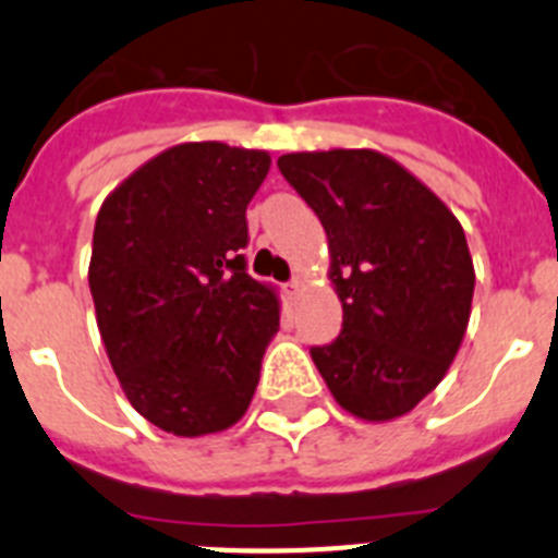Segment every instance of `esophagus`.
<instances>
[{"mask_svg": "<svg viewBox=\"0 0 558 558\" xmlns=\"http://www.w3.org/2000/svg\"><path fill=\"white\" fill-rule=\"evenodd\" d=\"M302 284H304V279H302V276H293V279H290V282H288L290 293H295V290L302 288Z\"/></svg>", "mask_w": 558, "mask_h": 558, "instance_id": "esophagus-1", "label": "esophagus"}]
</instances>
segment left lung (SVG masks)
<instances>
[{"label":"left lung","mask_w":558,"mask_h":558,"mask_svg":"<svg viewBox=\"0 0 558 558\" xmlns=\"http://www.w3.org/2000/svg\"><path fill=\"white\" fill-rule=\"evenodd\" d=\"M279 172L318 215L343 304L332 343L310 349L340 408L388 422L441 383L470 324L475 268L461 223L377 150L279 156Z\"/></svg>","instance_id":"8db88e82"}]
</instances>
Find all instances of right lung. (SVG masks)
<instances>
[{
    "label": "right lung",
    "instance_id": "add662e5",
    "mask_svg": "<svg viewBox=\"0 0 558 558\" xmlns=\"http://www.w3.org/2000/svg\"><path fill=\"white\" fill-rule=\"evenodd\" d=\"M265 150L186 142L100 206L88 265L97 327L131 405L172 436H206L248 411L276 293L248 276L251 198Z\"/></svg>",
    "mask_w": 558,
    "mask_h": 558
}]
</instances>
